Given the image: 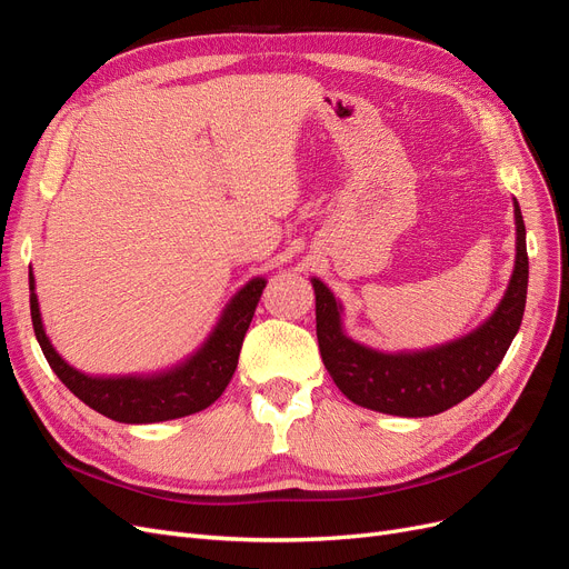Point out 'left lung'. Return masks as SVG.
<instances>
[{
  "mask_svg": "<svg viewBox=\"0 0 569 569\" xmlns=\"http://www.w3.org/2000/svg\"><path fill=\"white\" fill-rule=\"evenodd\" d=\"M518 253L501 303L477 330L435 349L382 353L349 339L341 330V306L320 280L316 289V332L320 356L341 393L356 406L401 418L437 416L468 399L501 363L520 330L527 303L529 258L525 220L515 201Z\"/></svg>",
  "mask_w": 569,
  "mask_h": 569,
  "instance_id": "1",
  "label": "left lung"
}]
</instances>
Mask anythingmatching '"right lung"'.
I'll return each mask as SVG.
<instances>
[{"mask_svg": "<svg viewBox=\"0 0 569 569\" xmlns=\"http://www.w3.org/2000/svg\"><path fill=\"white\" fill-rule=\"evenodd\" d=\"M266 280L256 278L237 291V297L222 311L220 322L203 347L189 356L184 363L159 375H126V377H92L71 368L51 347L44 335L40 306L36 295V278L30 272V318L42 353L59 380L71 389L82 403L116 422L147 425L192 416L209 408L230 385L237 370L239 349L263 295Z\"/></svg>", "mask_w": 569, "mask_h": 569, "instance_id": "1", "label": "right lung"}]
</instances>
